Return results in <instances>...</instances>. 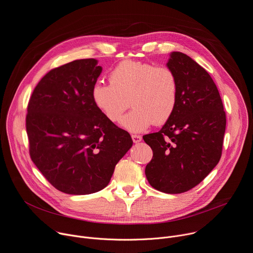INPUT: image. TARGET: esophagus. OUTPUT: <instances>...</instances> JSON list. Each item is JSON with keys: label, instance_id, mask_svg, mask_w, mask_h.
Returning a JSON list of instances; mask_svg holds the SVG:
<instances>
[{"label": "esophagus", "instance_id": "1", "mask_svg": "<svg viewBox=\"0 0 253 253\" xmlns=\"http://www.w3.org/2000/svg\"><path fill=\"white\" fill-rule=\"evenodd\" d=\"M131 139H132V142L134 144H137V143H140L142 141V135H140V134H132L131 135Z\"/></svg>", "mask_w": 253, "mask_h": 253}]
</instances>
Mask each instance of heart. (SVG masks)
Listing matches in <instances>:
<instances>
[{
  "instance_id": "heart-1",
  "label": "heart",
  "mask_w": 253,
  "mask_h": 253,
  "mask_svg": "<svg viewBox=\"0 0 253 253\" xmlns=\"http://www.w3.org/2000/svg\"><path fill=\"white\" fill-rule=\"evenodd\" d=\"M108 80L109 84H94L92 101L110 123L121 120L129 101L133 108L121 121L127 131H145L153 123L163 125L176 108L177 77L166 66L127 60L109 73Z\"/></svg>"
}]
</instances>
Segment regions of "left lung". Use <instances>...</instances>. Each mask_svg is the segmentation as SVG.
I'll list each match as a JSON object with an SVG mask.
<instances>
[{"label": "left lung", "instance_id": "8db88e82", "mask_svg": "<svg viewBox=\"0 0 253 253\" xmlns=\"http://www.w3.org/2000/svg\"><path fill=\"white\" fill-rule=\"evenodd\" d=\"M166 66L177 77L178 100L163 127L143 137L153 150L145 173L155 189L181 193L203 181L220 161L226 114L216 84L191 57L172 51Z\"/></svg>", "mask_w": 253, "mask_h": 253}]
</instances>
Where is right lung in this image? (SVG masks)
<instances>
[{"instance_id": "obj_1", "label": "right lung", "mask_w": 253, "mask_h": 253, "mask_svg": "<svg viewBox=\"0 0 253 253\" xmlns=\"http://www.w3.org/2000/svg\"><path fill=\"white\" fill-rule=\"evenodd\" d=\"M101 72L95 59L55 68L37 84L28 103L30 157L56 189L68 194L103 189L132 146L129 133L107 121L92 101Z\"/></svg>"}]
</instances>
